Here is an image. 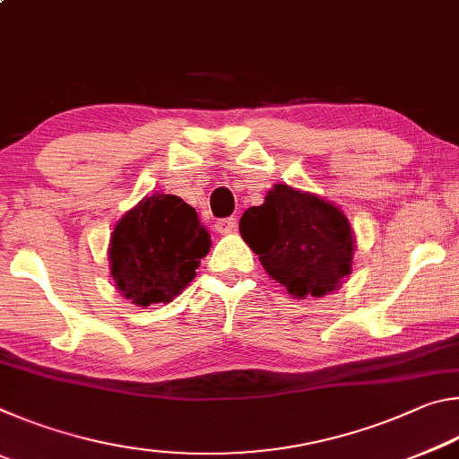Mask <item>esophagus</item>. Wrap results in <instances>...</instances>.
<instances>
[{
	"mask_svg": "<svg viewBox=\"0 0 459 459\" xmlns=\"http://www.w3.org/2000/svg\"><path fill=\"white\" fill-rule=\"evenodd\" d=\"M214 229L219 230L221 235H227V232H232V230L237 229V219H235V216H229V219H221V221H216Z\"/></svg>",
	"mask_w": 459,
	"mask_h": 459,
	"instance_id": "esophagus-1",
	"label": "esophagus"
}]
</instances>
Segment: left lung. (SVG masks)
Instances as JSON below:
<instances>
[{"label":"left lung","instance_id":"left-lung-1","mask_svg":"<svg viewBox=\"0 0 459 459\" xmlns=\"http://www.w3.org/2000/svg\"><path fill=\"white\" fill-rule=\"evenodd\" d=\"M238 230L263 269L298 299L332 293L352 271L351 222L316 194L275 184L261 206L247 208Z\"/></svg>","mask_w":459,"mask_h":459}]
</instances>
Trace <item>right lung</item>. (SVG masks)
<instances>
[{
    "label": "right lung",
    "instance_id": "obj_1",
    "mask_svg": "<svg viewBox=\"0 0 459 459\" xmlns=\"http://www.w3.org/2000/svg\"><path fill=\"white\" fill-rule=\"evenodd\" d=\"M211 251L196 211L172 194H153L117 222L108 263L111 277L131 304H168L186 290Z\"/></svg>",
    "mask_w": 459,
    "mask_h": 459
}]
</instances>
